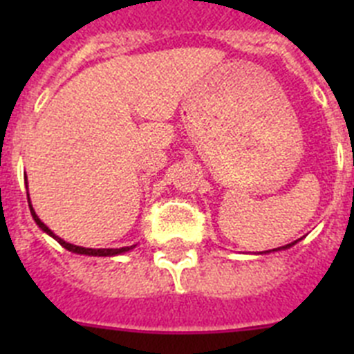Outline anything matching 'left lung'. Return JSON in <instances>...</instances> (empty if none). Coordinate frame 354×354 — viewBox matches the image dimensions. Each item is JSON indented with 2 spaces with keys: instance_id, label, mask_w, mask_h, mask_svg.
<instances>
[{
  "instance_id": "8db88e82",
  "label": "left lung",
  "mask_w": 354,
  "mask_h": 354,
  "mask_svg": "<svg viewBox=\"0 0 354 354\" xmlns=\"http://www.w3.org/2000/svg\"><path fill=\"white\" fill-rule=\"evenodd\" d=\"M294 243H290V245H287V246H282V248H289V246H292Z\"/></svg>"
}]
</instances>
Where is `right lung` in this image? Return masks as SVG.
Returning a JSON list of instances; mask_svg holds the SVG:
<instances>
[{"instance_id": "right-lung-1", "label": "right lung", "mask_w": 354, "mask_h": 354, "mask_svg": "<svg viewBox=\"0 0 354 354\" xmlns=\"http://www.w3.org/2000/svg\"><path fill=\"white\" fill-rule=\"evenodd\" d=\"M24 180H26V179H24ZM28 202H30V198H28ZM30 211H31V216H33V220L37 221V225H39V227L42 228L44 232L49 234V236H51V237H55V239L58 241V243H60V245L64 246V248H67L68 252L81 253V255H93V257H109V255H118V253L129 252V250L133 248V246H124V248H99V250H93V248H83V246L71 245V243H67V241H64V239H60V237H58V236H55V234H53L51 230H49V228L42 223V221H40V218L35 214V211H33V207H31V205H30Z\"/></svg>"}]
</instances>
